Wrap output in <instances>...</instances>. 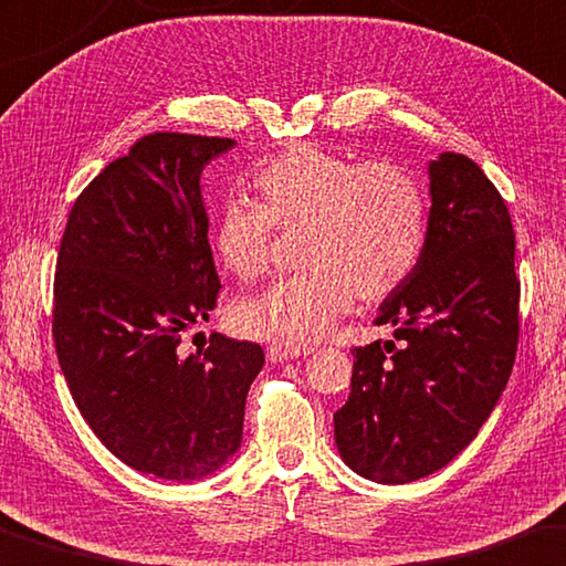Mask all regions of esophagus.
I'll list each match as a JSON object with an SVG mask.
<instances>
[{
    "instance_id": "34e87169",
    "label": "esophagus",
    "mask_w": 566,
    "mask_h": 566,
    "mask_svg": "<svg viewBox=\"0 0 566 566\" xmlns=\"http://www.w3.org/2000/svg\"><path fill=\"white\" fill-rule=\"evenodd\" d=\"M311 354H313L311 346H293V344H285V340H273L271 348H268V360H271V364H283V360L311 356Z\"/></svg>"
}]
</instances>
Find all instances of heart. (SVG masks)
Returning a JSON list of instances; mask_svg holds the SVG:
<instances>
[{"mask_svg":"<svg viewBox=\"0 0 566 566\" xmlns=\"http://www.w3.org/2000/svg\"><path fill=\"white\" fill-rule=\"evenodd\" d=\"M258 202L230 198L212 220V250L240 281L271 263L273 226L303 228L305 271L277 277L233 305L255 338L311 344L346 316L356 295L384 301L419 265L429 210L419 180L396 163H358L321 145H293L253 172Z\"/></svg>","mask_w":566,"mask_h":566,"instance_id":"b5f03b06","label":"heart"}]
</instances>
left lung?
<instances>
[{
    "label": "left lung",
    "instance_id": "8db88e82",
    "mask_svg": "<svg viewBox=\"0 0 566 566\" xmlns=\"http://www.w3.org/2000/svg\"><path fill=\"white\" fill-rule=\"evenodd\" d=\"M429 235L419 265L378 305L394 340L354 350L350 396L333 413L346 467L409 484L459 457L512 376L518 340L514 230L467 155L429 163Z\"/></svg>",
    "mask_w": 566,
    "mask_h": 566
}]
</instances>
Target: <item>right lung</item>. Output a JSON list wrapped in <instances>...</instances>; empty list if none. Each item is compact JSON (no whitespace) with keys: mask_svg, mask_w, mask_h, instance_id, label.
<instances>
[{"mask_svg":"<svg viewBox=\"0 0 566 566\" xmlns=\"http://www.w3.org/2000/svg\"><path fill=\"white\" fill-rule=\"evenodd\" d=\"M228 137L155 133L109 163L72 206L54 273V348L70 394L119 461L168 481H200L243 441L263 348L212 333L220 281L200 175Z\"/></svg>","mask_w":566,"mask_h":566,"instance_id":"add662e5","label":"right lung"}]
</instances>
